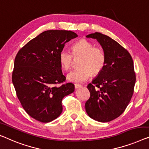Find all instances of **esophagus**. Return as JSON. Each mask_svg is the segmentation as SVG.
Segmentation results:
<instances>
[{
    "instance_id": "34e87169",
    "label": "esophagus",
    "mask_w": 149,
    "mask_h": 149,
    "mask_svg": "<svg viewBox=\"0 0 149 149\" xmlns=\"http://www.w3.org/2000/svg\"><path fill=\"white\" fill-rule=\"evenodd\" d=\"M75 89H78V88H81V85H79V84H75Z\"/></svg>"
}]
</instances>
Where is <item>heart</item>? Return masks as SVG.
I'll list each match as a JSON object with an SVG mask.
<instances>
[{"label": "heart", "mask_w": 149, "mask_h": 149, "mask_svg": "<svg viewBox=\"0 0 149 149\" xmlns=\"http://www.w3.org/2000/svg\"><path fill=\"white\" fill-rule=\"evenodd\" d=\"M73 56L81 57L78 63L80 68L72 71L67 75L68 80L74 83L86 81L92 74L98 75L106 64V54L102 48L95 47L86 39H81L75 43L72 46V53L66 48L60 51L59 60L64 70L68 71L70 69Z\"/></svg>", "instance_id": "obj_1"}]
</instances>
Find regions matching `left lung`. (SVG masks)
<instances>
[{"instance_id": "1", "label": "left lung", "mask_w": 149, "mask_h": 149, "mask_svg": "<svg viewBox=\"0 0 149 149\" xmlns=\"http://www.w3.org/2000/svg\"><path fill=\"white\" fill-rule=\"evenodd\" d=\"M86 37L100 44L106 64L88 85L90 97L86 102V111L95 120L110 122L123 114L132 98L136 81L134 63L128 51L107 35L96 32Z\"/></svg>"}]
</instances>
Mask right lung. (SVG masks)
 <instances>
[{
	"mask_svg": "<svg viewBox=\"0 0 149 149\" xmlns=\"http://www.w3.org/2000/svg\"><path fill=\"white\" fill-rule=\"evenodd\" d=\"M77 37L65 30H49L29 41L19 51L12 81L17 96L26 112L41 123H49L61 114V101L74 92L65 80L59 54L65 44Z\"/></svg>",
	"mask_w": 149,
	"mask_h": 149,
	"instance_id": "1",
	"label": "right lung"
}]
</instances>
